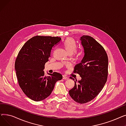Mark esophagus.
<instances>
[{"label":"esophagus","mask_w":126,"mask_h":126,"mask_svg":"<svg viewBox=\"0 0 126 126\" xmlns=\"http://www.w3.org/2000/svg\"><path fill=\"white\" fill-rule=\"evenodd\" d=\"M63 79H65V80H67V79H69V77H67V76H65V75H63Z\"/></svg>","instance_id":"1"}]
</instances>
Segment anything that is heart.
I'll return each mask as SVG.
<instances>
[{"label": "heart", "mask_w": 126, "mask_h": 126, "mask_svg": "<svg viewBox=\"0 0 126 126\" xmlns=\"http://www.w3.org/2000/svg\"><path fill=\"white\" fill-rule=\"evenodd\" d=\"M63 46L65 50L69 54L75 56H78L80 54L77 50V43L75 40L72 38H67L65 39L63 44Z\"/></svg>", "instance_id": "heart-1"}]
</instances>
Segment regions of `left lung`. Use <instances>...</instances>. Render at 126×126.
Here are the masks:
<instances>
[{
  "label": "left lung",
  "mask_w": 126,
  "mask_h": 126,
  "mask_svg": "<svg viewBox=\"0 0 126 126\" xmlns=\"http://www.w3.org/2000/svg\"><path fill=\"white\" fill-rule=\"evenodd\" d=\"M80 40L85 55L81 62L75 66L74 72L82 79L77 84L75 81V86L69 94L76 102L85 104L94 98L106 82L108 58L104 47L92 37L84 35ZM70 78L75 80L73 78Z\"/></svg>",
  "instance_id": "8db88e82"
}]
</instances>
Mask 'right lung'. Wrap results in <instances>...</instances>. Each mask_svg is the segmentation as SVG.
Masks as SVG:
<instances>
[{
  "instance_id": "add662e5",
  "label": "right lung",
  "mask_w": 126,
  "mask_h": 126,
  "mask_svg": "<svg viewBox=\"0 0 126 126\" xmlns=\"http://www.w3.org/2000/svg\"><path fill=\"white\" fill-rule=\"evenodd\" d=\"M59 37L36 36L32 37L20 50L15 63L18 84L24 94L34 101L47 98L57 81L62 79L57 72L44 75L43 69L52 48L61 41Z\"/></svg>"
}]
</instances>
